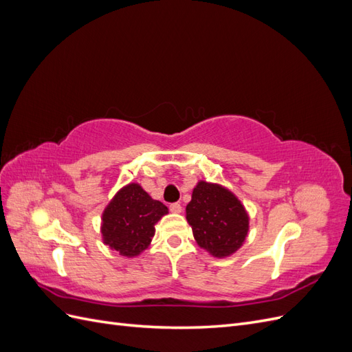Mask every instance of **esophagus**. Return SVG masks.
I'll use <instances>...</instances> for the list:
<instances>
[{"instance_id":"1","label":"esophagus","mask_w":352,"mask_h":352,"mask_svg":"<svg viewBox=\"0 0 352 352\" xmlns=\"http://www.w3.org/2000/svg\"><path fill=\"white\" fill-rule=\"evenodd\" d=\"M170 211L175 212V214H179V212H182V206L177 204V202H175V204H170Z\"/></svg>"}]
</instances>
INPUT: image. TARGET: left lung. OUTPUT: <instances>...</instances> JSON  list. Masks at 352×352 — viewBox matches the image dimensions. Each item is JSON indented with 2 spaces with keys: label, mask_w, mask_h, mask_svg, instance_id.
<instances>
[{
  "label": "left lung",
  "mask_w": 352,
  "mask_h": 352,
  "mask_svg": "<svg viewBox=\"0 0 352 352\" xmlns=\"http://www.w3.org/2000/svg\"><path fill=\"white\" fill-rule=\"evenodd\" d=\"M198 247L216 258L235 254L248 236L250 214L241 199L220 184L198 180L186 206Z\"/></svg>",
  "instance_id": "left-lung-1"
}]
</instances>
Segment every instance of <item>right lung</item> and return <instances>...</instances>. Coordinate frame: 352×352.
Returning a JSON list of instances; mask_svg holds the SVG:
<instances>
[{
	"label": "right lung",
	"instance_id": "obj_1",
	"mask_svg": "<svg viewBox=\"0 0 352 352\" xmlns=\"http://www.w3.org/2000/svg\"><path fill=\"white\" fill-rule=\"evenodd\" d=\"M168 208L136 184L120 188L105 206L101 216V239L122 257L141 255L155 235V225Z\"/></svg>",
	"mask_w": 352,
	"mask_h": 352
}]
</instances>
